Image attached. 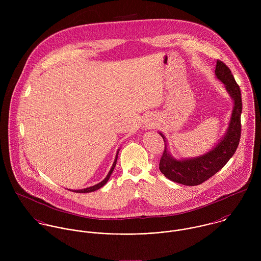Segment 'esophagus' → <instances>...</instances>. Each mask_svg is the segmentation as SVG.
<instances>
[{"mask_svg": "<svg viewBox=\"0 0 261 261\" xmlns=\"http://www.w3.org/2000/svg\"><path fill=\"white\" fill-rule=\"evenodd\" d=\"M149 126H152V125H151V123H149Z\"/></svg>", "mask_w": 261, "mask_h": 261, "instance_id": "esophagus-1", "label": "esophagus"}]
</instances>
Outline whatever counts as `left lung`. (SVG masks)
<instances>
[{
    "label": "left lung",
    "instance_id": "1",
    "mask_svg": "<svg viewBox=\"0 0 261 261\" xmlns=\"http://www.w3.org/2000/svg\"><path fill=\"white\" fill-rule=\"evenodd\" d=\"M215 74L223 82L226 90L234 101L229 126L223 139L215 148L200 156L184 160H176L170 154L167 149L166 138L160 133L165 143V149L161 156L159 168L165 177L173 182L186 186L202 184L223 168L238 147L241 136L240 117L242 112L240 87L236 83L231 70L220 60H217Z\"/></svg>",
    "mask_w": 261,
    "mask_h": 261
}]
</instances>
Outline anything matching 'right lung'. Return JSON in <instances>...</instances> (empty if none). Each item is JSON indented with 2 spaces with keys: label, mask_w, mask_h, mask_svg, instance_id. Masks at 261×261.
<instances>
[{
  "label": "right lung",
  "mask_w": 261,
  "mask_h": 261,
  "mask_svg": "<svg viewBox=\"0 0 261 261\" xmlns=\"http://www.w3.org/2000/svg\"><path fill=\"white\" fill-rule=\"evenodd\" d=\"M117 154H118V151L116 152V156H115V160H114V162H113V165H112V169H111V171L109 172L108 176L106 177V179H105L103 181H101L100 183H98V184H96V185H94V186L89 187V188H85V189H82V190H75V191H72V192H76V193H89V192H94V191H96V190L100 189L101 187L105 186V185L108 183L109 179L111 178V175H112V173L113 172V170H114V167H115V165H116V161H117Z\"/></svg>",
  "instance_id": "add662e5"
}]
</instances>
